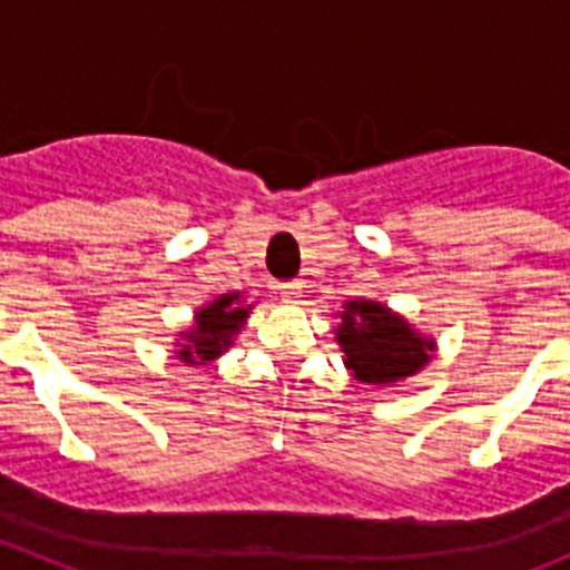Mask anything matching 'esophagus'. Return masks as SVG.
<instances>
[{
    "mask_svg": "<svg viewBox=\"0 0 570 570\" xmlns=\"http://www.w3.org/2000/svg\"><path fill=\"white\" fill-rule=\"evenodd\" d=\"M279 294L285 296V302H299V296L305 294V282H285V285H279Z\"/></svg>",
    "mask_w": 570,
    "mask_h": 570,
    "instance_id": "obj_1",
    "label": "esophagus"
}]
</instances>
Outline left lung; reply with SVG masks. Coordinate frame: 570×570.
<instances>
[{"label":"left lung","instance_id":"left-lung-1","mask_svg":"<svg viewBox=\"0 0 570 570\" xmlns=\"http://www.w3.org/2000/svg\"><path fill=\"white\" fill-rule=\"evenodd\" d=\"M336 345L356 382L391 387L434 360L436 340L376 299H347L336 311Z\"/></svg>","mask_w":570,"mask_h":570}]
</instances>
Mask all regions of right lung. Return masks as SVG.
I'll return each mask as SVG.
<instances>
[{"label": "right lung", "instance_id": "1", "mask_svg": "<svg viewBox=\"0 0 570 570\" xmlns=\"http://www.w3.org/2000/svg\"><path fill=\"white\" fill-rule=\"evenodd\" d=\"M250 311L254 305L245 302L242 291L219 294L216 299L205 302L194 311V325L179 331L174 356L185 365H208L219 360L234 345V336L245 328Z\"/></svg>", "mask_w": 570, "mask_h": 570}]
</instances>
